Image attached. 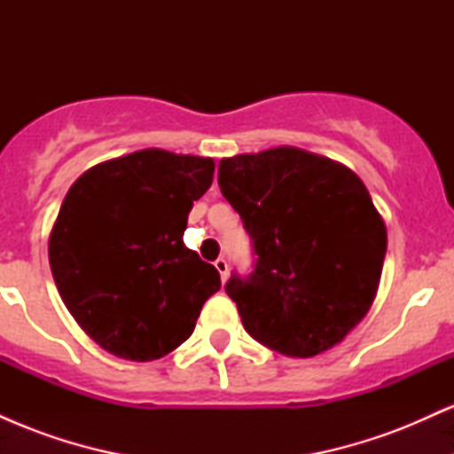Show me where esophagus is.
Wrapping results in <instances>:
<instances>
[{
	"instance_id": "obj_1",
	"label": "esophagus",
	"mask_w": 454,
	"mask_h": 454,
	"mask_svg": "<svg viewBox=\"0 0 454 454\" xmlns=\"http://www.w3.org/2000/svg\"><path fill=\"white\" fill-rule=\"evenodd\" d=\"M213 264H215V269H217V270H220L222 279H223V281H226V278H228V262H226V258H217V260H215V262H213Z\"/></svg>"
}]
</instances>
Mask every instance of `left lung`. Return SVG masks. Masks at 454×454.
I'll list each match as a JSON object with an SVG mask.
<instances>
[{"label":"left lung","instance_id":"obj_1","mask_svg":"<svg viewBox=\"0 0 454 454\" xmlns=\"http://www.w3.org/2000/svg\"><path fill=\"white\" fill-rule=\"evenodd\" d=\"M220 190L241 215L256 254L226 293L245 331L307 358L352 331L376 299L387 226L350 168L296 147L220 161Z\"/></svg>","mask_w":454,"mask_h":454}]
</instances>
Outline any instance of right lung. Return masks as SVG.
I'll use <instances>...</instances> for the list:
<instances>
[{"label":"right lung","instance_id":"1","mask_svg":"<svg viewBox=\"0 0 454 454\" xmlns=\"http://www.w3.org/2000/svg\"><path fill=\"white\" fill-rule=\"evenodd\" d=\"M213 170L211 158L143 149L93 166L67 190L51 270L67 311L106 352L138 363L173 352L220 290L217 269L184 243Z\"/></svg>","mask_w":454,"mask_h":454}]
</instances>
